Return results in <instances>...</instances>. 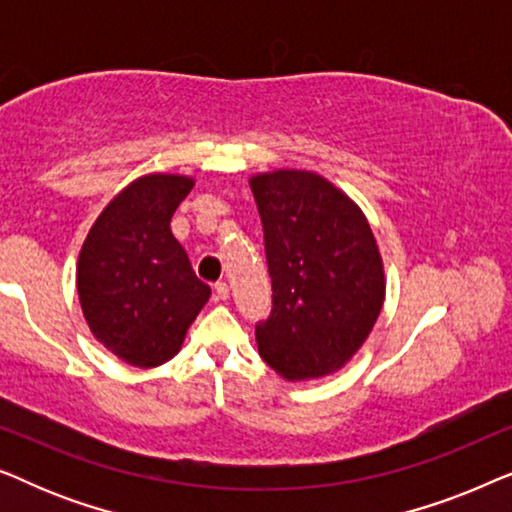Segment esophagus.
Returning <instances> with one entry per match:
<instances>
[{
	"label": "esophagus",
	"instance_id": "34e87169",
	"mask_svg": "<svg viewBox=\"0 0 512 512\" xmlns=\"http://www.w3.org/2000/svg\"><path fill=\"white\" fill-rule=\"evenodd\" d=\"M230 296V289L226 282H216L214 284V300H228Z\"/></svg>",
	"mask_w": 512,
	"mask_h": 512
}]
</instances>
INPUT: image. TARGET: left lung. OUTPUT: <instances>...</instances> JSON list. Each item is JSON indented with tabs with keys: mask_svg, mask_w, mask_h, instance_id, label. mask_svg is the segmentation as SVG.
Listing matches in <instances>:
<instances>
[{
	"mask_svg": "<svg viewBox=\"0 0 512 512\" xmlns=\"http://www.w3.org/2000/svg\"><path fill=\"white\" fill-rule=\"evenodd\" d=\"M272 279V312L256 326L258 354L286 380L340 370L373 331L384 268L359 205L317 172L251 177Z\"/></svg>",
	"mask_w": 512,
	"mask_h": 512,
	"instance_id": "obj_1",
	"label": "left lung"
}]
</instances>
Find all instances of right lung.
<instances>
[{
  "label": "right lung",
  "mask_w": 512,
  "mask_h": 512,
  "mask_svg": "<svg viewBox=\"0 0 512 512\" xmlns=\"http://www.w3.org/2000/svg\"><path fill=\"white\" fill-rule=\"evenodd\" d=\"M193 184L184 174L135 179L102 209L81 247L76 291L83 317L130 366L170 361L212 296L170 230Z\"/></svg>",
  "instance_id": "right-lung-1"
}]
</instances>
